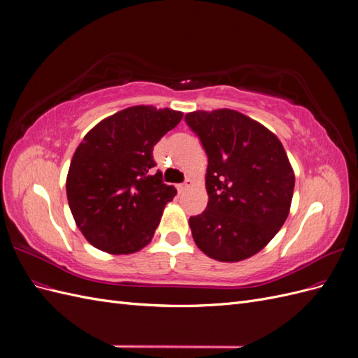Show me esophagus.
Returning <instances> with one entry per match:
<instances>
[{
    "mask_svg": "<svg viewBox=\"0 0 358 358\" xmlns=\"http://www.w3.org/2000/svg\"><path fill=\"white\" fill-rule=\"evenodd\" d=\"M191 180L189 179H187L185 182H183V183H180V185H178V191L179 192H183V191H187L189 187H191Z\"/></svg>",
    "mask_w": 358,
    "mask_h": 358,
    "instance_id": "34e87169",
    "label": "esophagus"
}]
</instances>
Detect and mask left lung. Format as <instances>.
<instances>
[{
  "label": "left lung",
  "instance_id": "left-lung-1",
  "mask_svg": "<svg viewBox=\"0 0 358 358\" xmlns=\"http://www.w3.org/2000/svg\"><path fill=\"white\" fill-rule=\"evenodd\" d=\"M208 155L206 210L191 216L194 242L225 263L252 257L284 225L294 191L292 173L279 138L236 110L185 115Z\"/></svg>",
  "mask_w": 358,
  "mask_h": 358
}]
</instances>
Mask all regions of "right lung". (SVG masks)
Returning <instances> with one entry per match:
<instances>
[{
    "mask_svg": "<svg viewBox=\"0 0 358 358\" xmlns=\"http://www.w3.org/2000/svg\"><path fill=\"white\" fill-rule=\"evenodd\" d=\"M182 113L134 106L103 119L76 149L67 199L76 225L96 249L133 254L154 237L176 189L162 182L152 150Z\"/></svg>",
    "mask_w": 358,
    "mask_h": 358,
    "instance_id": "right-lung-1",
    "label": "right lung"
}]
</instances>
